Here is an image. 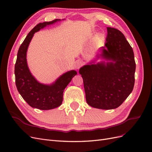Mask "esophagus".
Masks as SVG:
<instances>
[{
  "instance_id": "34e87169",
  "label": "esophagus",
  "mask_w": 152,
  "mask_h": 152,
  "mask_svg": "<svg viewBox=\"0 0 152 152\" xmlns=\"http://www.w3.org/2000/svg\"><path fill=\"white\" fill-rule=\"evenodd\" d=\"M83 65V63H82V61L80 60H77L75 63V67L77 68V69H79L80 67Z\"/></svg>"
}]
</instances>
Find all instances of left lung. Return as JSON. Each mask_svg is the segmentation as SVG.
I'll list each match as a JSON object with an SVG mask.
<instances>
[{
    "label": "left lung",
    "instance_id": "8db88e82",
    "mask_svg": "<svg viewBox=\"0 0 152 152\" xmlns=\"http://www.w3.org/2000/svg\"><path fill=\"white\" fill-rule=\"evenodd\" d=\"M107 32L104 46L98 56L107 61H91L79 70L87 104L103 110L121 105L131 93L135 81L132 48L121 31L107 27Z\"/></svg>",
    "mask_w": 152,
    "mask_h": 152
}]
</instances>
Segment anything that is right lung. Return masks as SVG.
<instances>
[{
	"label": "right lung",
	"instance_id": "add662e5",
	"mask_svg": "<svg viewBox=\"0 0 152 152\" xmlns=\"http://www.w3.org/2000/svg\"><path fill=\"white\" fill-rule=\"evenodd\" d=\"M61 21L40 23L27 35L20 45L15 67L16 86L22 98L32 108L47 110L59 107L63 102V91L72 78L77 75L75 70L68 71L58 77L50 85L41 84L31 75L26 61V52L34 34L48 25Z\"/></svg>",
	"mask_w": 152,
	"mask_h": 152
}]
</instances>
